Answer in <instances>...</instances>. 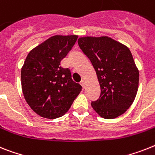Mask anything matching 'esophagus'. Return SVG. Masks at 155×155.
Instances as JSON below:
<instances>
[{
    "instance_id": "obj_1",
    "label": "esophagus",
    "mask_w": 155,
    "mask_h": 155,
    "mask_svg": "<svg viewBox=\"0 0 155 155\" xmlns=\"http://www.w3.org/2000/svg\"><path fill=\"white\" fill-rule=\"evenodd\" d=\"M80 84H81V85L82 86L83 89H85V81H84V80L81 81Z\"/></svg>"
}]
</instances>
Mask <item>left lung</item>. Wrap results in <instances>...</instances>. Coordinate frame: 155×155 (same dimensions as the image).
I'll list each match as a JSON object with an SVG mask.
<instances>
[{"mask_svg": "<svg viewBox=\"0 0 155 155\" xmlns=\"http://www.w3.org/2000/svg\"><path fill=\"white\" fill-rule=\"evenodd\" d=\"M78 46L90 60L101 85L93 108L104 119L124 114L131 105L139 86V70L130 50L109 37H83Z\"/></svg>", "mask_w": 155, "mask_h": 155, "instance_id": "obj_1", "label": "left lung"}]
</instances>
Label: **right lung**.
<instances>
[{"label":"right lung","mask_w":155,"mask_h":155,"mask_svg":"<svg viewBox=\"0 0 155 155\" xmlns=\"http://www.w3.org/2000/svg\"><path fill=\"white\" fill-rule=\"evenodd\" d=\"M77 39V35H54L27 56L21 70L23 93L31 108L42 117L63 116L82 89L72 80L70 70L60 66Z\"/></svg>","instance_id":"add662e5"}]
</instances>
